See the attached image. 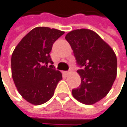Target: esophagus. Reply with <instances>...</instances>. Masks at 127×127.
<instances>
[{
  "mask_svg": "<svg viewBox=\"0 0 127 127\" xmlns=\"http://www.w3.org/2000/svg\"><path fill=\"white\" fill-rule=\"evenodd\" d=\"M63 74L64 75H67L69 74V72L68 71H64V72H63Z\"/></svg>",
  "mask_w": 127,
  "mask_h": 127,
  "instance_id": "34e87169",
  "label": "esophagus"
}]
</instances>
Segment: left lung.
<instances>
[{
  "instance_id": "1",
  "label": "left lung",
  "mask_w": 127,
  "mask_h": 127,
  "mask_svg": "<svg viewBox=\"0 0 127 127\" xmlns=\"http://www.w3.org/2000/svg\"><path fill=\"white\" fill-rule=\"evenodd\" d=\"M76 62L83 69L77 71L80 86L73 89V97L82 103L92 105L110 91L117 73V59L112 48L90 29L71 31L65 36Z\"/></svg>"
}]
</instances>
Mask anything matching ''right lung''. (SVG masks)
<instances>
[{
	"mask_svg": "<svg viewBox=\"0 0 127 127\" xmlns=\"http://www.w3.org/2000/svg\"><path fill=\"white\" fill-rule=\"evenodd\" d=\"M64 32L36 27L21 40L11 57L12 78L19 93L29 103L41 105L54 95L62 73L54 69L49 53ZM50 64L48 67V64Z\"/></svg>",
	"mask_w": 127,
	"mask_h": 127,
	"instance_id": "add662e5",
	"label": "right lung"
}]
</instances>
